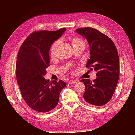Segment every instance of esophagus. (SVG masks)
<instances>
[{
	"label": "esophagus",
	"mask_w": 135,
	"mask_h": 135,
	"mask_svg": "<svg viewBox=\"0 0 135 135\" xmlns=\"http://www.w3.org/2000/svg\"><path fill=\"white\" fill-rule=\"evenodd\" d=\"M78 81V80H76V79H72V80H69L68 81V83L69 84H74V83H76Z\"/></svg>",
	"instance_id": "obj_1"
}]
</instances>
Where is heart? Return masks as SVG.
<instances>
[{
  "mask_svg": "<svg viewBox=\"0 0 135 135\" xmlns=\"http://www.w3.org/2000/svg\"><path fill=\"white\" fill-rule=\"evenodd\" d=\"M71 41L73 47H74V46H77V45H79V44H85L83 40H81V39H80L79 38H73V39H71ZM60 44V40H57L52 44V46L50 48V55L52 57H55L56 55L57 52V50H58V48H59Z\"/></svg>",
  "mask_w": 135,
  "mask_h": 135,
  "instance_id": "heart-1",
  "label": "heart"
}]
</instances>
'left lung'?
I'll return each instance as SVG.
<instances>
[{
  "label": "left lung",
  "mask_w": 135,
  "mask_h": 135,
  "mask_svg": "<svg viewBox=\"0 0 135 135\" xmlns=\"http://www.w3.org/2000/svg\"><path fill=\"white\" fill-rule=\"evenodd\" d=\"M76 31L86 38L90 58L86 67L97 71L96 78L80 80L85 85L83 98L87 103L103 106L111 100L119 77V59L115 44L107 35L94 28H79Z\"/></svg>",
  "instance_id": "left-lung-1"
}]
</instances>
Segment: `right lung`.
<instances>
[{
	"label": "right lung",
	"instance_id": "1",
	"mask_svg": "<svg viewBox=\"0 0 135 135\" xmlns=\"http://www.w3.org/2000/svg\"><path fill=\"white\" fill-rule=\"evenodd\" d=\"M66 28L56 31L32 32L22 44L16 66L17 83L23 99L32 110L46 113L56 108L61 90L66 83L62 80H46L50 66L51 44L62 35Z\"/></svg>",
	"mask_w": 135,
	"mask_h": 135
}]
</instances>
